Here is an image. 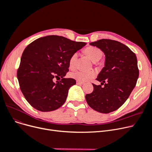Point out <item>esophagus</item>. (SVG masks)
Instances as JSON below:
<instances>
[{
	"mask_svg": "<svg viewBox=\"0 0 152 152\" xmlns=\"http://www.w3.org/2000/svg\"><path fill=\"white\" fill-rule=\"evenodd\" d=\"M76 83H77V85H83L84 83L83 82H80V81H78V80H77V82H76Z\"/></svg>",
	"mask_w": 152,
	"mask_h": 152,
	"instance_id": "34e87169",
	"label": "esophagus"
}]
</instances>
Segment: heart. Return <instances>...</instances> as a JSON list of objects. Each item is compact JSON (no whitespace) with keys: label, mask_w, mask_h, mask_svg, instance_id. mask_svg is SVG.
Returning a JSON list of instances; mask_svg holds the SVG:
<instances>
[{"label":"heart","mask_w":152,"mask_h":152,"mask_svg":"<svg viewBox=\"0 0 152 152\" xmlns=\"http://www.w3.org/2000/svg\"><path fill=\"white\" fill-rule=\"evenodd\" d=\"M84 51L85 54L90 58V59L94 62L99 61L101 58L102 55V52L101 51V50L95 47H88L85 49ZM77 56V53H74L70 56L69 61V65L70 69H74ZM95 75L96 73L94 70H75L74 72H72L70 74V77L80 82H85L93 78Z\"/></svg>","instance_id":"heart-1"}]
</instances>
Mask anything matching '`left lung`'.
Instances as JSON below:
<instances>
[{
	"label": "left lung",
	"mask_w": 152,
	"mask_h": 152,
	"mask_svg": "<svg viewBox=\"0 0 152 152\" xmlns=\"http://www.w3.org/2000/svg\"><path fill=\"white\" fill-rule=\"evenodd\" d=\"M90 45L104 52L105 61L96 78L101 83H93V91L85 96L86 101L94 110L109 113L119 109L136 86L139 74L137 58L125 45L116 40L101 39Z\"/></svg>",
	"instance_id": "8db88e82"
}]
</instances>
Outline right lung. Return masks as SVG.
<instances>
[{
  "label": "right lung",
  "mask_w": 152,
  "mask_h": 152,
  "mask_svg": "<svg viewBox=\"0 0 152 152\" xmlns=\"http://www.w3.org/2000/svg\"><path fill=\"white\" fill-rule=\"evenodd\" d=\"M85 42H74L58 35L37 39L24 49L17 71V78L25 99L41 112L59 109L65 102L73 78L64 77L69 72V61ZM62 77L60 82H53Z\"/></svg>",
  "instance_id": "obj_1"
}]
</instances>
